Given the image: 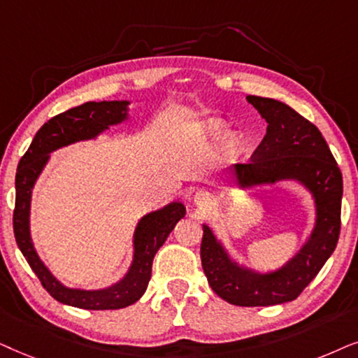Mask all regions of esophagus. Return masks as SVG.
<instances>
[{
    "mask_svg": "<svg viewBox=\"0 0 358 358\" xmlns=\"http://www.w3.org/2000/svg\"><path fill=\"white\" fill-rule=\"evenodd\" d=\"M193 201L196 206H204V204H208L209 201L208 192H204V189H196L193 194Z\"/></svg>",
    "mask_w": 358,
    "mask_h": 358,
    "instance_id": "34e87169",
    "label": "esophagus"
}]
</instances>
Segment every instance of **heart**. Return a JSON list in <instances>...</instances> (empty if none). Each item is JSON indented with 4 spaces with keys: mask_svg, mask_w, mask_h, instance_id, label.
<instances>
[{
    "mask_svg": "<svg viewBox=\"0 0 358 358\" xmlns=\"http://www.w3.org/2000/svg\"><path fill=\"white\" fill-rule=\"evenodd\" d=\"M224 132H226V124L219 121V119H208V121L198 124V127L194 129V134L208 141L219 139V137L224 136ZM241 145L242 141L237 134H227L226 139H224V149L231 152V154L239 150Z\"/></svg>",
    "mask_w": 358,
    "mask_h": 358,
    "instance_id": "obj_1",
    "label": "heart"
}]
</instances>
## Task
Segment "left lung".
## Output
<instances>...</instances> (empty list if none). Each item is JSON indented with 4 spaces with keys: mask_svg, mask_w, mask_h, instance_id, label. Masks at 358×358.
Instances as JSON below:
<instances>
[{
    "mask_svg": "<svg viewBox=\"0 0 358 358\" xmlns=\"http://www.w3.org/2000/svg\"><path fill=\"white\" fill-rule=\"evenodd\" d=\"M265 119L266 134L249 164L231 169L239 189L296 182L314 201V226L298 254L276 270L239 264L208 224H203L201 265L209 287L236 306H273L293 301L334 252L341 232L342 173L316 126L271 98L247 96Z\"/></svg>",
    "mask_w": 358,
    "mask_h": 358,
    "instance_id": "1",
    "label": "left lung"
}]
</instances>
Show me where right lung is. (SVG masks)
I'll use <instances>...</instances> for the list:
<instances>
[{
	"instance_id": "add662e5",
	"label": "right lung",
	"mask_w": 358,
	"mask_h": 358,
	"mask_svg": "<svg viewBox=\"0 0 358 358\" xmlns=\"http://www.w3.org/2000/svg\"><path fill=\"white\" fill-rule=\"evenodd\" d=\"M131 101H88L52 117L37 131L29 149L19 160L16 171V208L13 227L19 250L41 280L52 298L69 306L93 309H121L139 301L145 293L152 275V262L164 245L176 222L185 217L187 208L182 201L145 214L139 219L132 236V262L119 282L101 289L70 288L52 273L37 254L31 236L32 189L42 170L49 164L50 154L75 142L96 139L111 126L129 119Z\"/></svg>"
}]
</instances>
